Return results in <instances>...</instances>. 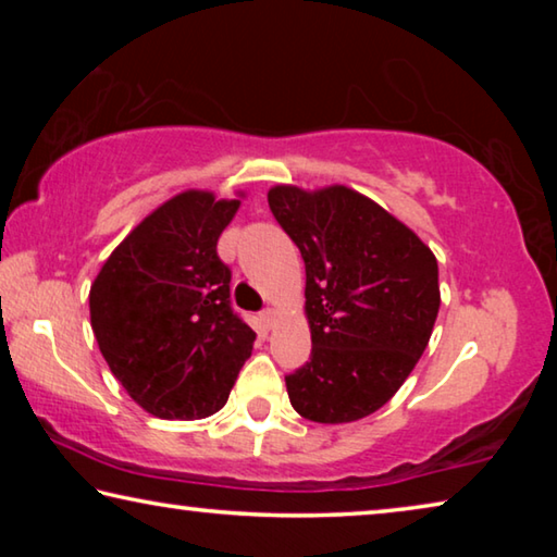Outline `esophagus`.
Returning a JSON list of instances; mask_svg holds the SVG:
<instances>
[{"instance_id": "1", "label": "esophagus", "mask_w": 557, "mask_h": 557, "mask_svg": "<svg viewBox=\"0 0 557 557\" xmlns=\"http://www.w3.org/2000/svg\"><path fill=\"white\" fill-rule=\"evenodd\" d=\"M260 319H262V324H265L268 329H272V326H275V324H277V319H280V312H277V309H275V307H268V309H265V312H262V314H260Z\"/></svg>"}]
</instances>
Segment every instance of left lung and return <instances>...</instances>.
I'll return each mask as SVG.
<instances>
[{
  "instance_id": "obj_1",
  "label": "left lung",
  "mask_w": 557,
  "mask_h": 557,
  "mask_svg": "<svg viewBox=\"0 0 557 557\" xmlns=\"http://www.w3.org/2000/svg\"><path fill=\"white\" fill-rule=\"evenodd\" d=\"M270 211L301 252L312 356L285 375L292 408L324 425L383 408L428 348L440 312L437 258L354 188L280 184Z\"/></svg>"
}]
</instances>
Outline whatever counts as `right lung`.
Here are the masks:
<instances>
[{
    "mask_svg": "<svg viewBox=\"0 0 557 557\" xmlns=\"http://www.w3.org/2000/svg\"><path fill=\"white\" fill-rule=\"evenodd\" d=\"M238 206L199 188L176 194L132 228L90 285L100 354L154 418L219 412L250 358L256 332L231 309V270L215 252Z\"/></svg>",
    "mask_w": 557,
    "mask_h": 557,
    "instance_id": "obj_1",
    "label": "right lung"
}]
</instances>
